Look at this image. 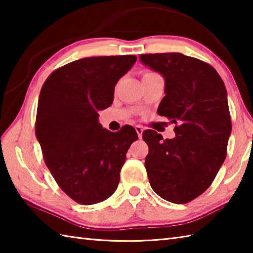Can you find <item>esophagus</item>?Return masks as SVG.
I'll return each mask as SVG.
<instances>
[{"label": "esophagus", "instance_id": "34e87169", "mask_svg": "<svg viewBox=\"0 0 253 253\" xmlns=\"http://www.w3.org/2000/svg\"><path fill=\"white\" fill-rule=\"evenodd\" d=\"M135 130H136V133L137 135L140 138H142V135H143V131H144V127L142 126H135Z\"/></svg>", "mask_w": 253, "mask_h": 253}]
</instances>
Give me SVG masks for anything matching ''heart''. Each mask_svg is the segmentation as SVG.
Returning <instances> with one entry per match:
<instances>
[{"label":"heart","mask_w":253,"mask_h":253,"mask_svg":"<svg viewBox=\"0 0 253 253\" xmlns=\"http://www.w3.org/2000/svg\"><path fill=\"white\" fill-rule=\"evenodd\" d=\"M151 73H154V72H146L145 74H151ZM145 74H144V75H145Z\"/></svg>","instance_id":"1"}]
</instances>
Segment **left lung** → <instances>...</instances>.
<instances>
[{
  "label": "left lung",
  "instance_id": "8db88e82",
  "mask_svg": "<svg viewBox=\"0 0 253 253\" xmlns=\"http://www.w3.org/2000/svg\"><path fill=\"white\" fill-rule=\"evenodd\" d=\"M140 60L165 77L166 96L157 112L176 125L171 140L143 132L149 183L166 201L188 203L212 184L227 154L231 120L225 84L212 65L182 53Z\"/></svg>",
  "mask_w": 253,
  "mask_h": 253
}]
</instances>
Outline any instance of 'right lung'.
Instances as JSON below:
<instances>
[{
    "label": "right lung",
    "instance_id": "right-lung-1",
    "mask_svg": "<svg viewBox=\"0 0 253 253\" xmlns=\"http://www.w3.org/2000/svg\"><path fill=\"white\" fill-rule=\"evenodd\" d=\"M135 55L91 56L56 69L41 88L36 136L56 183L75 202L91 205L115 193L127 149L137 140L131 126L102 128L98 111L113 101L115 86Z\"/></svg>",
    "mask_w": 253,
    "mask_h": 253
}]
</instances>
